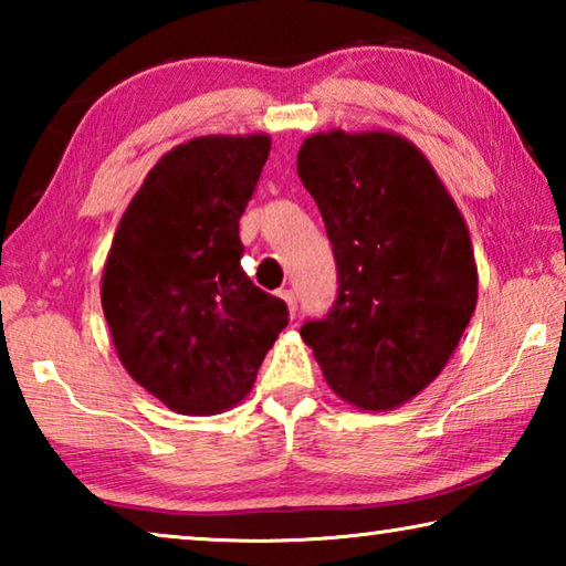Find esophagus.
<instances>
[{"instance_id": "obj_1", "label": "esophagus", "mask_w": 566, "mask_h": 566, "mask_svg": "<svg viewBox=\"0 0 566 566\" xmlns=\"http://www.w3.org/2000/svg\"><path fill=\"white\" fill-rule=\"evenodd\" d=\"M280 296L286 302V306H290V314L294 317V312H296V296H294V292L292 290H282Z\"/></svg>"}]
</instances>
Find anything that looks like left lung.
I'll return each instance as SVG.
<instances>
[{
	"label": "left lung",
	"mask_w": 566,
	"mask_h": 566,
	"mask_svg": "<svg viewBox=\"0 0 566 566\" xmlns=\"http://www.w3.org/2000/svg\"><path fill=\"white\" fill-rule=\"evenodd\" d=\"M337 260V302L300 329L334 395L401 407L447 367L476 306L462 212L429 159L395 132H319L296 157Z\"/></svg>",
	"instance_id": "1"
}]
</instances>
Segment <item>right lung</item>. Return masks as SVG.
Segmentation results:
<instances>
[{
  "instance_id": "1",
  "label": "right lung",
  "mask_w": 566,
  "mask_h": 566,
  "mask_svg": "<svg viewBox=\"0 0 566 566\" xmlns=\"http://www.w3.org/2000/svg\"><path fill=\"white\" fill-rule=\"evenodd\" d=\"M270 147L266 134H207L169 149L114 232L102 272L112 342L132 379L179 415L239 405L290 322L239 264V217Z\"/></svg>"
}]
</instances>
